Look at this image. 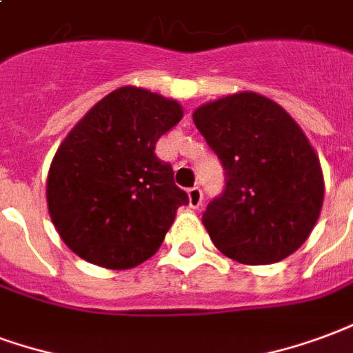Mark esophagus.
<instances>
[{"label": "esophagus", "mask_w": 353, "mask_h": 353, "mask_svg": "<svg viewBox=\"0 0 353 353\" xmlns=\"http://www.w3.org/2000/svg\"><path fill=\"white\" fill-rule=\"evenodd\" d=\"M188 201H190V207L199 208L203 205V192L201 188H190L188 190Z\"/></svg>", "instance_id": "obj_1"}]
</instances>
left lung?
I'll list each match as a JSON object with an SVG mask.
<instances>
[{
	"instance_id": "obj_1",
	"label": "left lung",
	"mask_w": 353,
	"mask_h": 353,
	"mask_svg": "<svg viewBox=\"0 0 353 353\" xmlns=\"http://www.w3.org/2000/svg\"><path fill=\"white\" fill-rule=\"evenodd\" d=\"M220 158L225 188L203 225L223 256L244 265L282 261L305 243L323 205L320 159L279 103L239 92L194 112Z\"/></svg>"
}]
</instances>
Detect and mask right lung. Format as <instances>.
Segmentation results:
<instances>
[{"label":"right lung","mask_w":353,"mask_h":353,"mask_svg":"<svg viewBox=\"0 0 353 353\" xmlns=\"http://www.w3.org/2000/svg\"><path fill=\"white\" fill-rule=\"evenodd\" d=\"M182 114L174 99L122 86L63 139L48 171L46 203L79 258L123 271L158 252L188 194L154 150Z\"/></svg>","instance_id":"1"}]
</instances>
